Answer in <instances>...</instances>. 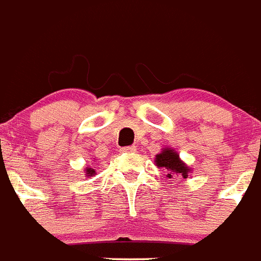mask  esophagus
Wrapping results in <instances>:
<instances>
[{"label": "esophagus", "instance_id": "obj_1", "mask_svg": "<svg viewBox=\"0 0 261 261\" xmlns=\"http://www.w3.org/2000/svg\"><path fill=\"white\" fill-rule=\"evenodd\" d=\"M122 152H126V153L136 152V147H135V145H130V147H125V148H122Z\"/></svg>", "mask_w": 261, "mask_h": 261}]
</instances>
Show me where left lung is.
I'll return each instance as SVG.
<instances>
[{
	"mask_svg": "<svg viewBox=\"0 0 261 261\" xmlns=\"http://www.w3.org/2000/svg\"><path fill=\"white\" fill-rule=\"evenodd\" d=\"M154 162L155 165H157V167L167 170L166 176L170 177V179H172L174 175H177V176L187 179L189 171H191V167L187 166V165L180 160L177 152H175L171 148H164L162 152L158 153V154L155 155Z\"/></svg>",
	"mask_w": 261,
	"mask_h": 261,
	"instance_id": "1",
	"label": "left lung"
}]
</instances>
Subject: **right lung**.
Wrapping results in <instances>:
<instances>
[{
    "instance_id": "obj_1",
    "label": "right lung",
    "mask_w": 261,
    "mask_h": 261,
    "mask_svg": "<svg viewBox=\"0 0 261 261\" xmlns=\"http://www.w3.org/2000/svg\"><path fill=\"white\" fill-rule=\"evenodd\" d=\"M95 175V170L91 169V167H87L86 169V176H92Z\"/></svg>"
}]
</instances>
